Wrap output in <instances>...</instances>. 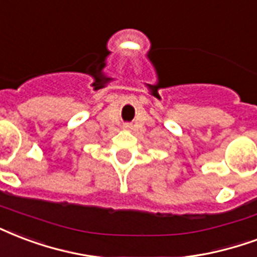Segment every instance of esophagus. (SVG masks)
I'll return each instance as SVG.
<instances>
[{
    "label": "esophagus",
    "mask_w": 257,
    "mask_h": 257,
    "mask_svg": "<svg viewBox=\"0 0 257 257\" xmlns=\"http://www.w3.org/2000/svg\"><path fill=\"white\" fill-rule=\"evenodd\" d=\"M124 128H130V124H124Z\"/></svg>",
    "instance_id": "1"
}]
</instances>
